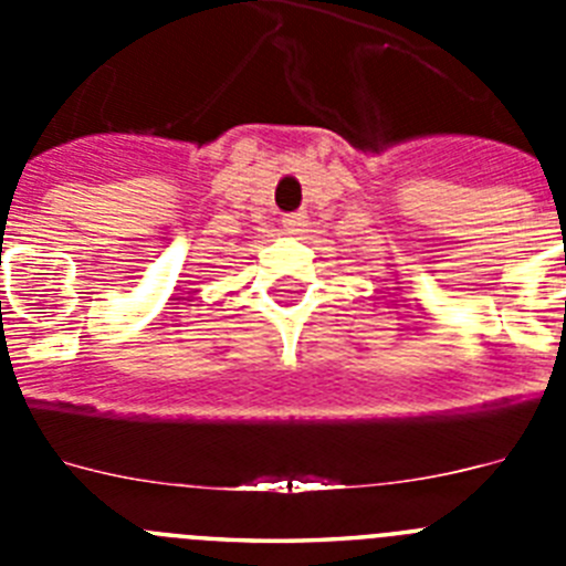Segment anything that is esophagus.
I'll return each instance as SVG.
<instances>
[{"instance_id":"obj_1","label":"esophagus","mask_w":566,"mask_h":566,"mask_svg":"<svg viewBox=\"0 0 566 566\" xmlns=\"http://www.w3.org/2000/svg\"><path fill=\"white\" fill-rule=\"evenodd\" d=\"M303 227H306V214H286V218H283V232L297 234L303 232Z\"/></svg>"}]
</instances>
